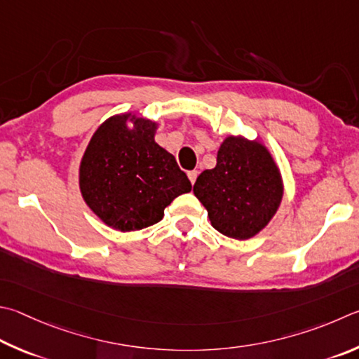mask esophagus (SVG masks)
<instances>
[{
  "label": "esophagus",
  "mask_w": 359,
  "mask_h": 359,
  "mask_svg": "<svg viewBox=\"0 0 359 359\" xmlns=\"http://www.w3.org/2000/svg\"><path fill=\"white\" fill-rule=\"evenodd\" d=\"M198 171H196V169H194V171H190V172H188V179H190V182H191V184H194V182H196V179H198Z\"/></svg>",
  "instance_id": "1"
}]
</instances>
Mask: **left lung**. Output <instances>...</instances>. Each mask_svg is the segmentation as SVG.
<instances>
[{"label":"left lung","mask_w":359,"mask_h":359,"mask_svg":"<svg viewBox=\"0 0 359 359\" xmlns=\"http://www.w3.org/2000/svg\"><path fill=\"white\" fill-rule=\"evenodd\" d=\"M193 191L215 229L246 240L275 217L284 187L279 168L262 142L227 136L219 146L217 166L199 174Z\"/></svg>","instance_id":"left-lung-1"}]
</instances>
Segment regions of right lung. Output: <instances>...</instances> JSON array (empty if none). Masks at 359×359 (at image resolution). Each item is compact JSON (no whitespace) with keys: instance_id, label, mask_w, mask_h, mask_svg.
Here are the masks:
<instances>
[{"instance_id":"right-lung-1","label":"right lung","mask_w":359,"mask_h":359,"mask_svg":"<svg viewBox=\"0 0 359 359\" xmlns=\"http://www.w3.org/2000/svg\"><path fill=\"white\" fill-rule=\"evenodd\" d=\"M157 127V122L132 113L117 114L95 130L84 151L81 196L116 231L132 232L158 223L175 198L191 191L174 155L155 142Z\"/></svg>"}]
</instances>
